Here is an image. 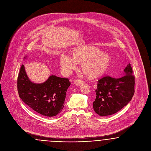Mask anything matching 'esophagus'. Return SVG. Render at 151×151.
Masks as SVG:
<instances>
[{"instance_id": "obj_1", "label": "esophagus", "mask_w": 151, "mask_h": 151, "mask_svg": "<svg viewBox=\"0 0 151 151\" xmlns=\"http://www.w3.org/2000/svg\"><path fill=\"white\" fill-rule=\"evenodd\" d=\"M84 83V81L81 80H78V79H77L76 80H75L74 81V84L77 86H80L81 84H83Z\"/></svg>"}]
</instances>
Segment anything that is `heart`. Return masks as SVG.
I'll use <instances>...</instances> for the list:
<instances>
[{"mask_svg": "<svg viewBox=\"0 0 151 151\" xmlns=\"http://www.w3.org/2000/svg\"><path fill=\"white\" fill-rule=\"evenodd\" d=\"M72 58L65 54L61 55L60 65L65 73H68L74 68L76 62L81 63V70L86 76L96 78L102 75L110 65V56L93 46L74 48Z\"/></svg>", "mask_w": 151, "mask_h": 151, "instance_id": "heart-1", "label": "heart"}]
</instances>
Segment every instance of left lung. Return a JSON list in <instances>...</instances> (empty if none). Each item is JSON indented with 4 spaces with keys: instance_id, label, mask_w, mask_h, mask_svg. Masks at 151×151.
I'll return each instance as SVG.
<instances>
[{
    "instance_id": "obj_1",
    "label": "left lung",
    "mask_w": 151,
    "mask_h": 151,
    "mask_svg": "<svg viewBox=\"0 0 151 151\" xmlns=\"http://www.w3.org/2000/svg\"><path fill=\"white\" fill-rule=\"evenodd\" d=\"M130 63L124 70L123 76H105L98 81L93 108L100 116L114 114L126 106L134 94L135 77Z\"/></svg>"
}]
</instances>
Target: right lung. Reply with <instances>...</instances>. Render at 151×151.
Listing matches in <instances>:
<instances>
[{"label": "right lung", "instance_id": "obj_1", "mask_svg": "<svg viewBox=\"0 0 151 151\" xmlns=\"http://www.w3.org/2000/svg\"><path fill=\"white\" fill-rule=\"evenodd\" d=\"M70 84L67 78L54 75L43 83H33L28 78L23 65L17 78V90L22 101L38 114L50 117L56 116L63 110L66 92Z\"/></svg>", "mask_w": 151, "mask_h": 151}]
</instances>
